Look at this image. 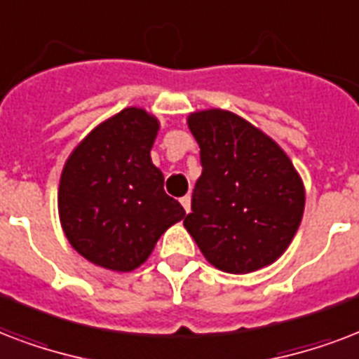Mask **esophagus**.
Masks as SVG:
<instances>
[{"label":"esophagus","mask_w":359,"mask_h":359,"mask_svg":"<svg viewBox=\"0 0 359 359\" xmlns=\"http://www.w3.org/2000/svg\"><path fill=\"white\" fill-rule=\"evenodd\" d=\"M180 202H182L183 210H185L189 213V211H191V196H189V194H187V196H183V198L180 200Z\"/></svg>","instance_id":"1"}]
</instances>
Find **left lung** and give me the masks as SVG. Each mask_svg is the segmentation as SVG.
<instances>
[{
    "mask_svg": "<svg viewBox=\"0 0 359 359\" xmlns=\"http://www.w3.org/2000/svg\"><path fill=\"white\" fill-rule=\"evenodd\" d=\"M202 174L183 224L205 260L226 273L275 262L304 215L305 189L288 155L268 135L226 110L189 116Z\"/></svg>",
    "mask_w": 359,
    "mask_h": 359,
    "instance_id": "obj_1",
    "label": "left lung"
}]
</instances>
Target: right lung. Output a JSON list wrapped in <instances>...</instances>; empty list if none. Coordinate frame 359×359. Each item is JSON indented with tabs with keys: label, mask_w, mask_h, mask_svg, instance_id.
Instances as JSON below:
<instances>
[{
	"label": "right lung",
	"mask_w": 359,
	"mask_h": 359,
	"mask_svg": "<svg viewBox=\"0 0 359 359\" xmlns=\"http://www.w3.org/2000/svg\"><path fill=\"white\" fill-rule=\"evenodd\" d=\"M157 130L159 121L146 110L125 108L97 125L63 166L61 226L69 243L101 268H138L166 229L185 217L149 157Z\"/></svg>",
	"instance_id": "1"
}]
</instances>
